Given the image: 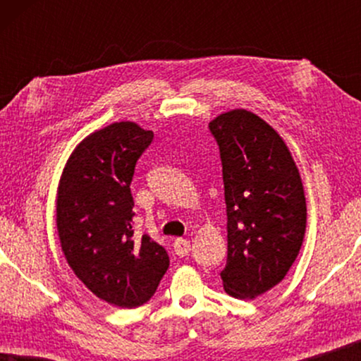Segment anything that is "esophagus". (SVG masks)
<instances>
[{
	"instance_id": "obj_1",
	"label": "esophagus",
	"mask_w": 361,
	"mask_h": 361,
	"mask_svg": "<svg viewBox=\"0 0 361 361\" xmlns=\"http://www.w3.org/2000/svg\"><path fill=\"white\" fill-rule=\"evenodd\" d=\"M174 251H176L177 256L184 258V256L190 253V241L184 240V238H177L174 241Z\"/></svg>"
}]
</instances>
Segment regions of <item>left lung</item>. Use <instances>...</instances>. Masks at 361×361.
<instances>
[{
    "instance_id": "left-lung-1",
    "label": "left lung",
    "mask_w": 361,
    "mask_h": 361,
    "mask_svg": "<svg viewBox=\"0 0 361 361\" xmlns=\"http://www.w3.org/2000/svg\"><path fill=\"white\" fill-rule=\"evenodd\" d=\"M220 149L228 256L226 294L256 298L284 279L305 233L304 187L278 133L255 113L231 110L209 125Z\"/></svg>"
}]
</instances>
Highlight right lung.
<instances>
[{"label":"right lung","instance_id":"obj_1","mask_svg":"<svg viewBox=\"0 0 361 361\" xmlns=\"http://www.w3.org/2000/svg\"><path fill=\"white\" fill-rule=\"evenodd\" d=\"M152 131L111 123L75 147L63 167L56 221L68 266L97 298L121 309L140 307L156 293L169 256L133 230L131 180Z\"/></svg>","mask_w":361,"mask_h":361}]
</instances>
